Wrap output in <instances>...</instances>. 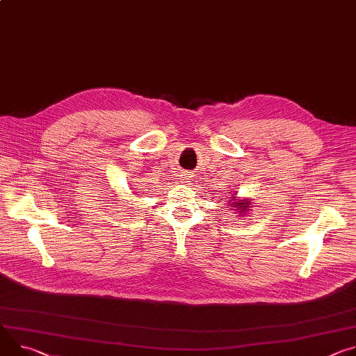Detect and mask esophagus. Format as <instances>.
Returning <instances> with one entry per match:
<instances>
[{"label":"esophagus","instance_id":"34e87169","mask_svg":"<svg viewBox=\"0 0 356 356\" xmlns=\"http://www.w3.org/2000/svg\"><path fill=\"white\" fill-rule=\"evenodd\" d=\"M188 177H190V176H188V175H184V176H183V177H181V179H183V180H187V179H188Z\"/></svg>","mask_w":356,"mask_h":356}]
</instances>
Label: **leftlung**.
I'll return each instance as SVG.
<instances>
[{"label": "left lung", "mask_w": 356, "mask_h": 356, "mask_svg": "<svg viewBox=\"0 0 356 356\" xmlns=\"http://www.w3.org/2000/svg\"><path fill=\"white\" fill-rule=\"evenodd\" d=\"M251 202H252V199H240V197H237V191H234V195L227 200L229 207L233 211H237L238 217H244L245 214H250L251 207H252Z\"/></svg>", "instance_id": "left-lung-1"}]
</instances>
